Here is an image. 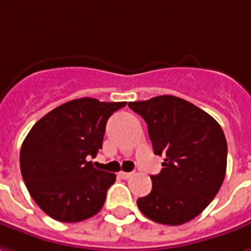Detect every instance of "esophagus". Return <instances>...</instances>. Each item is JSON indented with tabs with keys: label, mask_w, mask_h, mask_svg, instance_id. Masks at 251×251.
<instances>
[{
	"label": "esophagus",
	"mask_w": 251,
	"mask_h": 251,
	"mask_svg": "<svg viewBox=\"0 0 251 251\" xmlns=\"http://www.w3.org/2000/svg\"><path fill=\"white\" fill-rule=\"evenodd\" d=\"M119 176H121V177H122V178H130V177H132L133 176V173L132 172H121V173H119Z\"/></svg>",
	"instance_id": "obj_1"
}]
</instances>
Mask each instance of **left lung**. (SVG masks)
Returning <instances> with one entry per match:
<instances>
[{
    "mask_svg": "<svg viewBox=\"0 0 251 251\" xmlns=\"http://www.w3.org/2000/svg\"><path fill=\"white\" fill-rule=\"evenodd\" d=\"M129 107L148 125L156 155L165 156L152 190L137 199L155 223L181 226L199 216L217 195L226 170V140L207 112L176 96L132 101Z\"/></svg>",
    "mask_w": 251,
    "mask_h": 251,
    "instance_id": "obj_1",
    "label": "left lung"
}]
</instances>
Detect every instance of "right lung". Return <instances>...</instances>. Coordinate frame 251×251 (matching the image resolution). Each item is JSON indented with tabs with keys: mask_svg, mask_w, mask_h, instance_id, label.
<instances>
[{
	"mask_svg": "<svg viewBox=\"0 0 251 251\" xmlns=\"http://www.w3.org/2000/svg\"><path fill=\"white\" fill-rule=\"evenodd\" d=\"M126 101L82 97L61 104L32 126L20 150V170L35 203L52 219L78 223L101 210L114 173L93 168L105 124Z\"/></svg>",
	"mask_w": 251,
	"mask_h": 251,
	"instance_id": "add662e5",
	"label": "right lung"
}]
</instances>
